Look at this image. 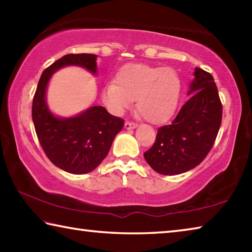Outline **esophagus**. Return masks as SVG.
<instances>
[{"label": "esophagus", "mask_w": 252, "mask_h": 252, "mask_svg": "<svg viewBox=\"0 0 252 252\" xmlns=\"http://www.w3.org/2000/svg\"><path fill=\"white\" fill-rule=\"evenodd\" d=\"M136 126H138V125H136V123H134V122L126 121V122L125 123V127H126V130H130V129H135Z\"/></svg>", "instance_id": "34e87169"}]
</instances>
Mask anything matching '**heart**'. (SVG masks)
<instances>
[{
    "label": "heart",
    "instance_id": "b5f03b06",
    "mask_svg": "<svg viewBox=\"0 0 252 252\" xmlns=\"http://www.w3.org/2000/svg\"><path fill=\"white\" fill-rule=\"evenodd\" d=\"M182 81L172 68L127 63L118 71L116 85L102 89L104 106L113 114H122L136 99V110L146 121L161 123L172 117L177 107Z\"/></svg>",
    "mask_w": 252,
    "mask_h": 252
}]
</instances>
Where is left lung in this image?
I'll use <instances>...</instances> for the list:
<instances>
[{
  "label": "left lung",
  "mask_w": 252,
  "mask_h": 252,
  "mask_svg": "<svg viewBox=\"0 0 252 252\" xmlns=\"http://www.w3.org/2000/svg\"><path fill=\"white\" fill-rule=\"evenodd\" d=\"M189 99L170 125L158 127L144 158L155 172L176 175L202 163L212 150L221 125L222 106L213 76L195 68Z\"/></svg>",
  "instance_id": "left-lung-1"
}]
</instances>
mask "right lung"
Instances as JSON below:
<instances>
[{
    "mask_svg": "<svg viewBox=\"0 0 252 252\" xmlns=\"http://www.w3.org/2000/svg\"><path fill=\"white\" fill-rule=\"evenodd\" d=\"M95 59L94 54L59 58L43 71L32 106L35 131L45 154L57 167L71 174H86L99 166L125 121L101 106L90 107L74 117H57L49 110L46 90L52 76L63 67L78 66L95 75Z\"/></svg>",
    "mask_w": 252,
    "mask_h": 252,
    "instance_id": "obj_1",
    "label": "right lung"
}]
</instances>
